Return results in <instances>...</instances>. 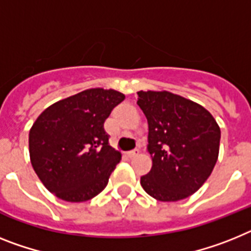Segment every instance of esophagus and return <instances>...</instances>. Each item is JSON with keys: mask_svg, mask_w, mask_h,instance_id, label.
Here are the masks:
<instances>
[{"mask_svg": "<svg viewBox=\"0 0 251 251\" xmlns=\"http://www.w3.org/2000/svg\"><path fill=\"white\" fill-rule=\"evenodd\" d=\"M138 154H139L138 149H134V151H127V157H129V158H134V157H136Z\"/></svg>", "mask_w": 251, "mask_h": 251, "instance_id": "1", "label": "esophagus"}]
</instances>
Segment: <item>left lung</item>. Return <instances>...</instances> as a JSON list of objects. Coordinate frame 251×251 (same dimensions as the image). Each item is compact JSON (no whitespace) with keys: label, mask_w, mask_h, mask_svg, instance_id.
Segmentation results:
<instances>
[{"label":"left lung","mask_w":251,"mask_h":251,"mask_svg":"<svg viewBox=\"0 0 251 251\" xmlns=\"http://www.w3.org/2000/svg\"><path fill=\"white\" fill-rule=\"evenodd\" d=\"M138 106L148 120V151L153 166L140 177L157 201L190 197L207 181L220 151L221 130L201 104L170 92H138Z\"/></svg>","instance_id":"1"}]
</instances>
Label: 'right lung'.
<instances>
[{"label": "right lung", "mask_w": 251, "mask_h": 251, "mask_svg": "<svg viewBox=\"0 0 251 251\" xmlns=\"http://www.w3.org/2000/svg\"><path fill=\"white\" fill-rule=\"evenodd\" d=\"M125 100L113 89H86L58 100L39 115L29 131V154L39 180L66 201H86L107 186L121 159L103 124Z\"/></svg>", "instance_id": "add662e5"}]
</instances>
